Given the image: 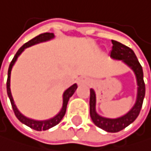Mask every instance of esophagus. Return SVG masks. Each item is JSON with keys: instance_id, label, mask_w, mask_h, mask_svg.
I'll list each match as a JSON object with an SVG mask.
<instances>
[{"instance_id": "esophagus-1", "label": "esophagus", "mask_w": 151, "mask_h": 151, "mask_svg": "<svg viewBox=\"0 0 151 151\" xmlns=\"http://www.w3.org/2000/svg\"><path fill=\"white\" fill-rule=\"evenodd\" d=\"M91 82V81L89 78H86V77H81V78H80L77 81V83L80 86H82V85H90Z\"/></svg>"}]
</instances>
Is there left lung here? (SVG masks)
<instances>
[{"instance_id": "obj_1", "label": "left lung", "mask_w": 151, "mask_h": 151, "mask_svg": "<svg viewBox=\"0 0 151 151\" xmlns=\"http://www.w3.org/2000/svg\"><path fill=\"white\" fill-rule=\"evenodd\" d=\"M112 49L111 51V57L116 60H123L135 72L138 82V96L135 105L124 116L118 119H107L98 115L95 111L96 97L95 92L91 89L90 91V114L94 124L108 132H118L122 130L134 121L139 116L142 107L143 100L145 97V83L143 80V70L140 63L139 62L134 51L128 46L111 40Z\"/></svg>"}]
</instances>
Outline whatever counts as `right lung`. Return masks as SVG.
Masks as SVG:
<instances>
[{
    "label": "right lung",
    "mask_w": 151,
    "mask_h": 151,
    "mask_svg": "<svg viewBox=\"0 0 151 151\" xmlns=\"http://www.w3.org/2000/svg\"><path fill=\"white\" fill-rule=\"evenodd\" d=\"M54 35L53 33L51 32H45V33H42L38 36H36L35 38H33L32 40H29L28 42H26L25 44H23L19 50L18 51L16 52L15 56L13 57L12 60L11 61L10 63V66H9V70H8V79H7V93H8V96L10 98V101H11V103H12V109L14 111V114L15 116L17 117L22 123L27 125L28 127H30L35 130H38V131H40V130H46V129H49L50 128H52L54 126H56L60 121L62 119V118L64 117L65 115V112H66V109H67V104H68V101L70 100V98L73 95V93L76 91V89L78 88L77 84H73L71 87L68 90L65 91V92L63 93V105H62V109L61 111L59 112L58 115H56L54 118L50 119H48V120H42V121H38V120H33V119H28L26 117H24L19 111L18 109L16 108L15 104H14V101H13V99H12V93H11V89H10V81H11V70H12V68L14 64V62L16 61L17 58L19 57V55L24 50V49L30 47L32 45H34L36 43H39V42H45V40H48L51 38H53Z\"/></svg>",
    "instance_id": "add662e5"
}]
</instances>
